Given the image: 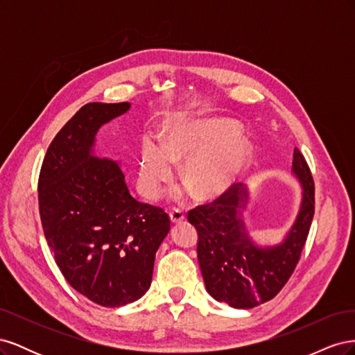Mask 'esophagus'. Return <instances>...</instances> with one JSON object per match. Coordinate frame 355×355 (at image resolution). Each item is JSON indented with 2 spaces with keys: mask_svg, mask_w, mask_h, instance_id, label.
Masks as SVG:
<instances>
[{
  "mask_svg": "<svg viewBox=\"0 0 355 355\" xmlns=\"http://www.w3.org/2000/svg\"><path fill=\"white\" fill-rule=\"evenodd\" d=\"M168 216H170L171 222L179 223V222H182V220L185 219V211L180 210V209H173V210L168 213Z\"/></svg>",
  "mask_w": 355,
  "mask_h": 355,
  "instance_id": "esophagus-1",
  "label": "esophagus"
}]
</instances>
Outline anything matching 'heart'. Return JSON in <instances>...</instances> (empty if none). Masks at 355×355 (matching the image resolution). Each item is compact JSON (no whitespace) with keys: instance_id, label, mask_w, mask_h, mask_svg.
<instances>
[{"instance_id":"obj_1","label":"heart","mask_w":355,"mask_h":355,"mask_svg":"<svg viewBox=\"0 0 355 355\" xmlns=\"http://www.w3.org/2000/svg\"><path fill=\"white\" fill-rule=\"evenodd\" d=\"M253 146L228 118H197L170 127L161 145L145 137L137 155V185L146 198H157L184 162L182 178L201 197L219 196L249 164Z\"/></svg>"}]
</instances>
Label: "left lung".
Segmentation results:
<instances>
[{"mask_svg":"<svg viewBox=\"0 0 355 355\" xmlns=\"http://www.w3.org/2000/svg\"><path fill=\"white\" fill-rule=\"evenodd\" d=\"M293 175L302 187L296 220L280 244L261 247L245 231L243 210L249 191L234 184L214 201L189 210L198 232L197 257L207 292L232 308L268 302L284 287L300 259L314 218V180L304 155L293 153Z\"/></svg>","mask_w":355,"mask_h":355,"instance_id":"left-lung-1","label":"left lung"}]
</instances>
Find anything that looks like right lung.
I'll list each match as a JSON object with an SVG mask.
<instances>
[{
    "instance_id": "add662e5",
    "label": "right lung",
    "mask_w": 355,
    "mask_h": 355,
    "mask_svg": "<svg viewBox=\"0 0 355 355\" xmlns=\"http://www.w3.org/2000/svg\"><path fill=\"white\" fill-rule=\"evenodd\" d=\"M130 103L84 105L53 139L38 179L42 230L67 282L92 302L116 308L142 297L167 213L135 200L120 164L93 154L99 128Z\"/></svg>"
}]
</instances>
